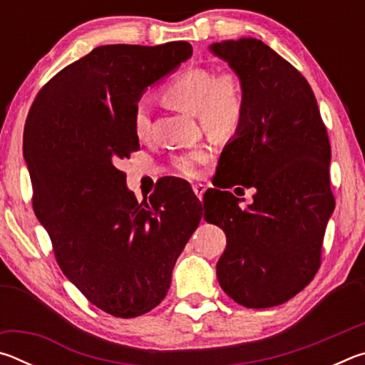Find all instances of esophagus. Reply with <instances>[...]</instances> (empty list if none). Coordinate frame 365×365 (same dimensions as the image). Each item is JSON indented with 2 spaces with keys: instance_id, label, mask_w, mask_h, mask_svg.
Instances as JSON below:
<instances>
[{
  "instance_id": "obj_1",
  "label": "esophagus",
  "mask_w": 365,
  "mask_h": 365,
  "mask_svg": "<svg viewBox=\"0 0 365 365\" xmlns=\"http://www.w3.org/2000/svg\"><path fill=\"white\" fill-rule=\"evenodd\" d=\"M193 191H195V195L200 197V200H202V196H205V191H206V187H205V185H201V183H196V185H193Z\"/></svg>"
}]
</instances>
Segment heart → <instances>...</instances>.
<instances>
[{
  "mask_svg": "<svg viewBox=\"0 0 365 365\" xmlns=\"http://www.w3.org/2000/svg\"><path fill=\"white\" fill-rule=\"evenodd\" d=\"M163 98L170 106L195 113L202 127L219 135L235 130L245 114V96L240 78L232 72L215 76L212 69L201 66L188 67L172 77L164 85ZM150 127V100L141 96L133 109L135 135L146 138ZM211 159V148L196 146L172 158V165L183 177L197 178Z\"/></svg>",
  "mask_w": 365,
  "mask_h": 365,
  "instance_id": "b5f03b06",
  "label": "heart"
}]
</instances>
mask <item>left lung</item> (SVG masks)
Masks as SVG:
<instances>
[{
	"mask_svg": "<svg viewBox=\"0 0 365 365\" xmlns=\"http://www.w3.org/2000/svg\"><path fill=\"white\" fill-rule=\"evenodd\" d=\"M240 77L245 114L220 154L206 222L227 235L217 262L224 292L245 307L292 299L316 277L335 209L330 141L314 91L298 69L256 38L211 45ZM256 187L253 205L219 187ZM243 190V188H242Z\"/></svg>",
	"mask_w": 365,
	"mask_h": 365,
	"instance_id": "obj_1",
	"label": "left lung"
}]
</instances>
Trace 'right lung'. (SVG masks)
Masks as SVG:
<instances>
[{"instance_id":"right-lung-1","label":"right lung","mask_w":365,"mask_h":365,"mask_svg":"<svg viewBox=\"0 0 365 365\" xmlns=\"http://www.w3.org/2000/svg\"><path fill=\"white\" fill-rule=\"evenodd\" d=\"M191 53L187 41L98 46L43 85L29 110L24 156L35 215L64 275L114 317H138L165 298L200 225L201 201L185 182H165L138 202L119 169L140 150L141 93Z\"/></svg>"}]
</instances>
